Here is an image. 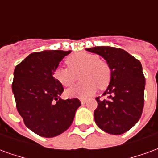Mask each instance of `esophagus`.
<instances>
[{"label":"esophagus","mask_w":158,"mask_h":158,"mask_svg":"<svg viewBox=\"0 0 158 158\" xmlns=\"http://www.w3.org/2000/svg\"><path fill=\"white\" fill-rule=\"evenodd\" d=\"M85 103H86V101H85V100H81V104H82V105H85Z\"/></svg>","instance_id":"esophagus-1"}]
</instances>
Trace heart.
I'll list each match as a JSON object with an SVG mask.
<instances>
[{"label":"heart","instance_id":"obj_1","mask_svg":"<svg viewBox=\"0 0 158 158\" xmlns=\"http://www.w3.org/2000/svg\"><path fill=\"white\" fill-rule=\"evenodd\" d=\"M69 68L59 66L54 71V78L62 85H72L78 79L82 81L66 90L69 97L88 99L95 94L99 86L104 89L111 80V69L108 63L99 56L87 52H79L66 59Z\"/></svg>","mask_w":158,"mask_h":158}]
</instances>
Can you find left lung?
<instances>
[{
  "label": "left lung",
  "instance_id": "obj_1",
  "mask_svg": "<svg viewBox=\"0 0 158 158\" xmlns=\"http://www.w3.org/2000/svg\"><path fill=\"white\" fill-rule=\"evenodd\" d=\"M102 56L111 69L109 85L103 93L107 99L96 97L98 106L94 118L100 129L111 135H121L135 126L144 107L146 85L142 66L124 50L111 46L85 49Z\"/></svg>",
  "mask_w": 158,
  "mask_h": 158
}]
</instances>
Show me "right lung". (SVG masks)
Returning <instances> with one entry per match:
<instances>
[{
  "mask_svg": "<svg viewBox=\"0 0 158 158\" xmlns=\"http://www.w3.org/2000/svg\"><path fill=\"white\" fill-rule=\"evenodd\" d=\"M71 51L34 52L16 66L12 89L18 112L28 128L38 135L55 137L72 124L81 102L62 100L63 87L54 71Z\"/></svg>",
  "mask_w": 158,
  "mask_h": 158,
  "instance_id": "right-lung-1",
  "label": "right lung"
}]
</instances>
